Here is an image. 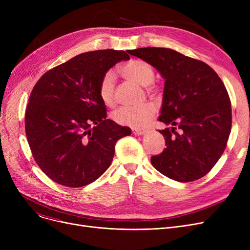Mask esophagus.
I'll use <instances>...</instances> for the list:
<instances>
[{
  "label": "esophagus",
  "instance_id": "esophagus-1",
  "mask_svg": "<svg viewBox=\"0 0 250 250\" xmlns=\"http://www.w3.org/2000/svg\"><path fill=\"white\" fill-rule=\"evenodd\" d=\"M146 133L145 129H141V128H133V134L135 136H141Z\"/></svg>",
  "mask_w": 250,
  "mask_h": 250
}]
</instances>
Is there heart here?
<instances>
[{
    "label": "heart",
    "mask_w": 250,
    "mask_h": 250,
    "mask_svg": "<svg viewBox=\"0 0 250 250\" xmlns=\"http://www.w3.org/2000/svg\"><path fill=\"white\" fill-rule=\"evenodd\" d=\"M121 74L127 81L134 82L142 87H146L148 91L155 89L154 79L155 71L152 65L141 60H132L121 68ZM115 78L112 72L103 75L99 82L98 94L103 104L111 106L114 103ZM156 108L153 104L146 103L141 106H123L112 113L115 123L122 125L132 127H141L145 125L155 115Z\"/></svg>",
    "instance_id": "1"
}]
</instances>
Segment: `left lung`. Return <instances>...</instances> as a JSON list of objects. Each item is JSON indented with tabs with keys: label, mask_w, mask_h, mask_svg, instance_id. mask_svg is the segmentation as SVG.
I'll use <instances>...</instances> for the list:
<instances>
[{
	"label": "left lung",
	"mask_w": 250,
	"mask_h": 250,
	"mask_svg": "<svg viewBox=\"0 0 250 250\" xmlns=\"http://www.w3.org/2000/svg\"><path fill=\"white\" fill-rule=\"evenodd\" d=\"M149 62L165 80L159 132L166 148L151 163L180 182L205 176L224 152L231 132V102L218 74L206 62L164 47L127 50ZM178 129V131L176 129Z\"/></svg>",
	"instance_id": "left-lung-1"
}]
</instances>
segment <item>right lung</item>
I'll use <instances>...</instances> for the list:
<instances>
[{
  "label": "right lung",
  "instance_id": "right-lung-1",
  "mask_svg": "<svg viewBox=\"0 0 250 250\" xmlns=\"http://www.w3.org/2000/svg\"><path fill=\"white\" fill-rule=\"evenodd\" d=\"M129 60L124 50L78 55L47 71L35 84L25 112V132L42 171L68 188L99 178L112 162L116 142L132 130L107 120L99 82L113 65Z\"/></svg>",
  "mask_w": 250,
  "mask_h": 250
}]
</instances>
